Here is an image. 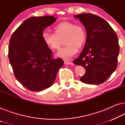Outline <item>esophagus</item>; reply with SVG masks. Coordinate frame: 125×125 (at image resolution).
Returning <instances> with one entry per match:
<instances>
[{
    "label": "esophagus",
    "mask_w": 125,
    "mask_h": 125,
    "mask_svg": "<svg viewBox=\"0 0 125 125\" xmlns=\"http://www.w3.org/2000/svg\"><path fill=\"white\" fill-rule=\"evenodd\" d=\"M64 64H65V65H70V64H72V62H71L70 61L65 60H64Z\"/></svg>",
    "instance_id": "esophagus-1"
}]
</instances>
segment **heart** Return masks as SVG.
<instances>
[{
  "instance_id": "b5f03b06",
  "label": "heart",
  "mask_w": 125,
  "mask_h": 125,
  "mask_svg": "<svg viewBox=\"0 0 125 125\" xmlns=\"http://www.w3.org/2000/svg\"><path fill=\"white\" fill-rule=\"evenodd\" d=\"M53 30L54 33L43 32V41L49 49L56 51L60 49L61 40L64 39V44L66 46L57 52V56L65 60H70L86 42L87 33L80 24H75L70 21H62L57 24Z\"/></svg>"
}]
</instances>
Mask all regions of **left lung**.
Listing matches in <instances>:
<instances>
[{
  "instance_id": "left-lung-1",
  "label": "left lung",
  "mask_w": 125,
  "mask_h": 125,
  "mask_svg": "<svg viewBox=\"0 0 125 125\" xmlns=\"http://www.w3.org/2000/svg\"><path fill=\"white\" fill-rule=\"evenodd\" d=\"M85 27L87 38L74 64L82 65L86 73L80 80L88 84L104 83L117 66L120 51L118 37L108 22L91 13L74 16Z\"/></svg>"
}]
</instances>
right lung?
<instances>
[{"mask_svg": "<svg viewBox=\"0 0 125 125\" xmlns=\"http://www.w3.org/2000/svg\"><path fill=\"white\" fill-rule=\"evenodd\" d=\"M56 20V17L50 16L31 17L10 37L8 56L15 77L31 91L51 87L64 65L62 59L53 58L52 52L42 39L45 28Z\"/></svg>", "mask_w": 125, "mask_h": 125, "instance_id": "obj_1", "label": "right lung"}]
</instances>
